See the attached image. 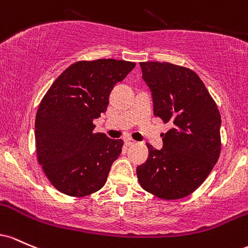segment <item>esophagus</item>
I'll use <instances>...</instances> for the list:
<instances>
[{"label":"esophagus","mask_w":248,"mask_h":248,"mask_svg":"<svg viewBox=\"0 0 248 248\" xmlns=\"http://www.w3.org/2000/svg\"><path fill=\"white\" fill-rule=\"evenodd\" d=\"M125 144L126 145H133V144H136V140H133L132 138H125Z\"/></svg>","instance_id":"esophagus-1"}]
</instances>
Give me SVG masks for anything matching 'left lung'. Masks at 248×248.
<instances>
[{"instance_id":"1","label":"left lung","mask_w":248,"mask_h":248,"mask_svg":"<svg viewBox=\"0 0 248 248\" xmlns=\"http://www.w3.org/2000/svg\"><path fill=\"white\" fill-rule=\"evenodd\" d=\"M155 116L172 127L163 149L147 144L149 158L137 166L144 190L166 200L191 194L204 183L220 155L221 118L198 75L171 63L141 62Z\"/></svg>"}]
</instances>
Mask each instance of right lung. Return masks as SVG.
I'll list each match as a JSON object with an SVG mask.
<instances>
[{
    "instance_id": "obj_1",
    "label": "right lung",
    "mask_w": 248,
    "mask_h": 248,
    "mask_svg": "<svg viewBox=\"0 0 248 248\" xmlns=\"http://www.w3.org/2000/svg\"><path fill=\"white\" fill-rule=\"evenodd\" d=\"M126 61H79L44 94L36 113L38 163L55 188L71 197L93 193L107 183L122 139L94 133L93 119L107 111L111 90L135 68Z\"/></svg>"
}]
</instances>
